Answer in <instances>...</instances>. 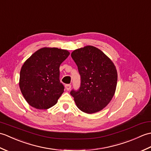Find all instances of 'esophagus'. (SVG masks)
<instances>
[{
    "label": "esophagus",
    "instance_id": "1",
    "mask_svg": "<svg viewBox=\"0 0 151 151\" xmlns=\"http://www.w3.org/2000/svg\"><path fill=\"white\" fill-rule=\"evenodd\" d=\"M65 88H66V89L67 90H70V88H71V85H69V84L66 85H65Z\"/></svg>",
    "mask_w": 151,
    "mask_h": 151
}]
</instances>
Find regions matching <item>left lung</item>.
Instances as JSON below:
<instances>
[{"instance_id": "obj_1", "label": "left lung", "mask_w": 151, "mask_h": 151, "mask_svg": "<svg viewBox=\"0 0 151 151\" xmlns=\"http://www.w3.org/2000/svg\"><path fill=\"white\" fill-rule=\"evenodd\" d=\"M71 56L81 76L78 90H72L79 110L87 114L98 112L111 101L115 93L118 73L113 62L99 49L92 46L75 50Z\"/></svg>"}]
</instances>
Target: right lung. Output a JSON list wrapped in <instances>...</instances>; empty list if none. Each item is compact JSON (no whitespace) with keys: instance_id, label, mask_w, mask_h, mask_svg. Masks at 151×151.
Segmentation results:
<instances>
[{"instance_id":"right-lung-1","label":"right lung","mask_w":151,"mask_h":151,"mask_svg":"<svg viewBox=\"0 0 151 151\" xmlns=\"http://www.w3.org/2000/svg\"><path fill=\"white\" fill-rule=\"evenodd\" d=\"M69 55L68 50L45 47L24 62L20 72L19 86L30 106L48 109L57 103L65 88L59 80V66Z\"/></svg>"}]
</instances>
